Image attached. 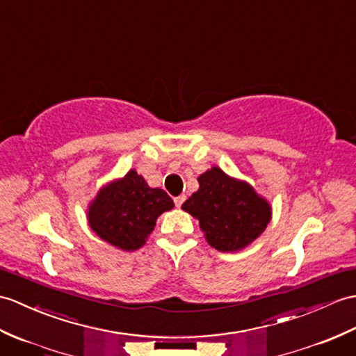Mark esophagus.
<instances>
[{"label":"esophagus","instance_id":"34e87169","mask_svg":"<svg viewBox=\"0 0 356 356\" xmlns=\"http://www.w3.org/2000/svg\"><path fill=\"white\" fill-rule=\"evenodd\" d=\"M185 200H186V197H185V195H179V197H176V198H175V203H176L177 208H180V206L184 204V202H185Z\"/></svg>","mask_w":356,"mask_h":356}]
</instances>
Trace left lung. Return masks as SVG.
Returning <instances> with one entry per match:
<instances>
[{
    "label": "left lung",
    "instance_id": "1",
    "mask_svg": "<svg viewBox=\"0 0 356 356\" xmlns=\"http://www.w3.org/2000/svg\"><path fill=\"white\" fill-rule=\"evenodd\" d=\"M198 191L181 204L200 222L206 241L220 252L252 244L271 220V206L247 181L212 167L198 176Z\"/></svg>",
    "mask_w": 356,
    "mask_h": 356
}]
</instances>
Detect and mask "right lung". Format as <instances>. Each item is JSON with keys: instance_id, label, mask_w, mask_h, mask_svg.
I'll list each match as a JSON object with an SVG mask.
<instances>
[{"instance_id": "right-lung-1", "label": "right lung", "mask_w": 356, "mask_h": 356, "mask_svg": "<svg viewBox=\"0 0 356 356\" xmlns=\"http://www.w3.org/2000/svg\"><path fill=\"white\" fill-rule=\"evenodd\" d=\"M171 197L150 188L143 176L130 170L126 176L103 186L89 204L88 221L97 236L121 250L134 252L145 244L156 220L172 209Z\"/></svg>"}]
</instances>
